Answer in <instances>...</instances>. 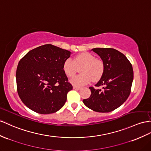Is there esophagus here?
Returning a JSON list of instances; mask_svg holds the SVG:
<instances>
[{"label": "esophagus", "mask_w": 151, "mask_h": 151, "mask_svg": "<svg viewBox=\"0 0 151 151\" xmlns=\"http://www.w3.org/2000/svg\"><path fill=\"white\" fill-rule=\"evenodd\" d=\"M80 87H76V86H73V89H75V90H80Z\"/></svg>", "instance_id": "1"}]
</instances>
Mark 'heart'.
I'll list each match as a JSON object with an SVG mask.
<instances>
[{"instance_id": "b5f03b06", "label": "heart", "mask_w": 151, "mask_h": 151, "mask_svg": "<svg viewBox=\"0 0 151 151\" xmlns=\"http://www.w3.org/2000/svg\"><path fill=\"white\" fill-rule=\"evenodd\" d=\"M80 68L81 74L75 76L71 80V83L75 86H83L91 80L96 81L102 76L105 71V64L99 59H97L92 53L84 52L80 53L72 60L70 58L65 59L63 69L65 75L68 77L75 75L77 68Z\"/></svg>"}]
</instances>
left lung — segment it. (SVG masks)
<instances>
[{
    "instance_id": "left-lung-1",
    "label": "left lung",
    "mask_w": 151,
    "mask_h": 151,
    "mask_svg": "<svg viewBox=\"0 0 151 151\" xmlns=\"http://www.w3.org/2000/svg\"><path fill=\"white\" fill-rule=\"evenodd\" d=\"M101 57L105 71L96 87H91V96L83 100L84 105L97 112H110L117 109L129 97L133 80L132 65L127 57L118 50L111 48L92 49Z\"/></svg>"
}]
</instances>
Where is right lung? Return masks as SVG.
Here are the masks:
<instances>
[{
    "mask_svg": "<svg viewBox=\"0 0 151 151\" xmlns=\"http://www.w3.org/2000/svg\"><path fill=\"white\" fill-rule=\"evenodd\" d=\"M71 52L50 44L30 50L19 62L17 91L29 109L41 114L55 113L66 101L72 85L63 71Z\"/></svg>",
    "mask_w": 151,
    "mask_h": 151,
    "instance_id": "1",
    "label": "right lung"
}]
</instances>
